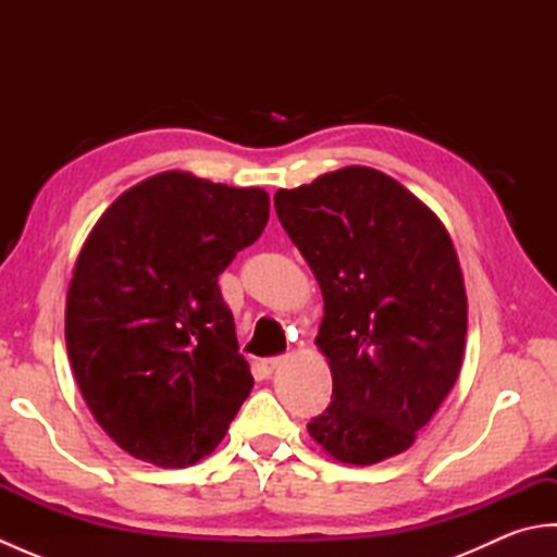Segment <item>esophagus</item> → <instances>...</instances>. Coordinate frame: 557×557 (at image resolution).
Segmentation results:
<instances>
[{
  "instance_id": "obj_1",
  "label": "esophagus",
  "mask_w": 557,
  "mask_h": 557,
  "mask_svg": "<svg viewBox=\"0 0 557 557\" xmlns=\"http://www.w3.org/2000/svg\"><path fill=\"white\" fill-rule=\"evenodd\" d=\"M282 363H285V357H270L263 361V369H265V373H272L275 369H280Z\"/></svg>"
}]
</instances>
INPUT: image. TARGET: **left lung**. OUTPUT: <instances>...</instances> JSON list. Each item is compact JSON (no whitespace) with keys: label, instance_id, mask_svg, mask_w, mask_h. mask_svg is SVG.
I'll use <instances>...</instances> for the list:
<instances>
[{"label":"left lung","instance_id":"left-lung-1","mask_svg":"<svg viewBox=\"0 0 557 557\" xmlns=\"http://www.w3.org/2000/svg\"><path fill=\"white\" fill-rule=\"evenodd\" d=\"M275 210L321 285L315 345L333 401L309 423L325 453L375 465L405 453L453 389L467 337V294L443 222L405 186L345 168L280 188Z\"/></svg>","mask_w":557,"mask_h":557}]
</instances>
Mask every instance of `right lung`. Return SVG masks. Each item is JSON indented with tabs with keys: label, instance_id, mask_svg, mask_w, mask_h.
Segmentation results:
<instances>
[{
	"label": "right lung",
	"instance_id": "right-lung-1",
	"mask_svg": "<svg viewBox=\"0 0 557 557\" xmlns=\"http://www.w3.org/2000/svg\"><path fill=\"white\" fill-rule=\"evenodd\" d=\"M263 188L162 172L104 210L66 294V351L112 441L156 467L210 455L253 387L220 272L265 230Z\"/></svg>",
	"mask_w": 557,
	"mask_h": 557
}]
</instances>
